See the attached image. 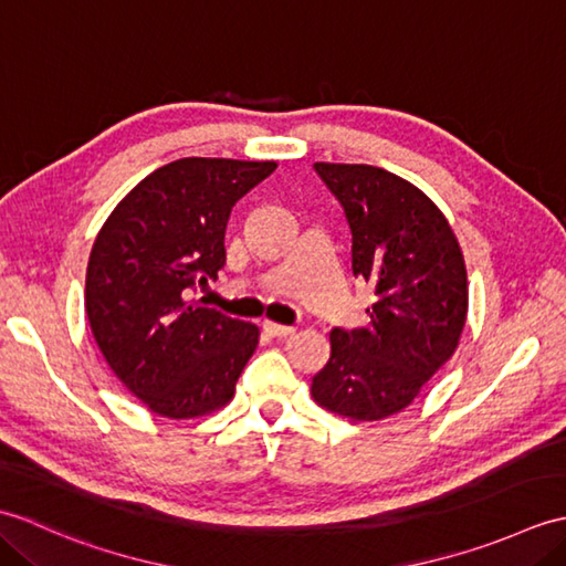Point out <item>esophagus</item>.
Returning <instances> with one entry per match:
<instances>
[{
    "label": "esophagus",
    "mask_w": 566,
    "mask_h": 566,
    "mask_svg": "<svg viewBox=\"0 0 566 566\" xmlns=\"http://www.w3.org/2000/svg\"><path fill=\"white\" fill-rule=\"evenodd\" d=\"M264 331H268L272 338H286V335H292L296 328L294 326H282V323H272V321H264Z\"/></svg>",
    "instance_id": "obj_1"
}]
</instances>
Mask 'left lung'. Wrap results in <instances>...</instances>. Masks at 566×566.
Segmentation results:
<instances>
[{
  "label": "left lung",
  "instance_id": "left-lung-1",
  "mask_svg": "<svg viewBox=\"0 0 566 566\" xmlns=\"http://www.w3.org/2000/svg\"><path fill=\"white\" fill-rule=\"evenodd\" d=\"M353 233V274L375 290L367 328H333L314 401L353 420L403 411L460 345L467 270L442 211L406 179L371 165L316 163Z\"/></svg>",
  "mask_w": 566,
  "mask_h": 566
}]
</instances>
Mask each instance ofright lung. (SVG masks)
Segmentation results:
<instances>
[{"label":"right lung","mask_w":566,"mask_h":566,"mask_svg":"<svg viewBox=\"0 0 566 566\" xmlns=\"http://www.w3.org/2000/svg\"><path fill=\"white\" fill-rule=\"evenodd\" d=\"M276 163L182 158L118 201L94 240L84 284L94 340L153 413L197 418L233 399L258 326L189 302L226 264V223Z\"/></svg>","instance_id":"add662e5"}]
</instances>
